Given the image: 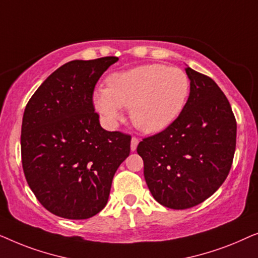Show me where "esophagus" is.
I'll return each instance as SVG.
<instances>
[{
    "label": "esophagus",
    "mask_w": 258,
    "mask_h": 258,
    "mask_svg": "<svg viewBox=\"0 0 258 258\" xmlns=\"http://www.w3.org/2000/svg\"><path fill=\"white\" fill-rule=\"evenodd\" d=\"M138 144H139V139L136 137H133L132 140H131V151H136Z\"/></svg>",
    "instance_id": "34e87169"
}]
</instances>
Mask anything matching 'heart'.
<instances>
[{
    "mask_svg": "<svg viewBox=\"0 0 258 258\" xmlns=\"http://www.w3.org/2000/svg\"><path fill=\"white\" fill-rule=\"evenodd\" d=\"M188 94L186 72L164 64H148L111 75L107 89L94 93V105L110 122L120 118L121 107L131 108V119L138 130L158 133L179 117Z\"/></svg>",
    "mask_w": 258,
    "mask_h": 258,
    "instance_id": "obj_1",
    "label": "heart"
}]
</instances>
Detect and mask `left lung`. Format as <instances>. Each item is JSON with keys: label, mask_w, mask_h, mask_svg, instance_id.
<instances>
[{"label": "left lung", "mask_w": 258, "mask_h": 258, "mask_svg": "<svg viewBox=\"0 0 258 258\" xmlns=\"http://www.w3.org/2000/svg\"><path fill=\"white\" fill-rule=\"evenodd\" d=\"M190 92L168 127L137 147L148 189L160 205L187 209L207 200L227 179L236 148V119L208 76L186 68Z\"/></svg>", "instance_id": "obj_1"}]
</instances>
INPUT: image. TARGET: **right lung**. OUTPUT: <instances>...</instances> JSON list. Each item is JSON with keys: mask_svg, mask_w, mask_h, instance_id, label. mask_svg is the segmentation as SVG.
Instances as JSON below:
<instances>
[{"mask_svg": "<svg viewBox=\"0 0 258 258\" xmlns=\"http://www.w3.org/2000/svg\"><path fill=\"white\" fill-rule=\"evenodd\" d=\"M118 57L71 60L52 72L25 106L21 131L27 182L50 213L92 217L106 206L114 173L130 155L131 136L108 132L93 91Z\"/></svg>", "mask_w": 258, "mask_h": 258, "instance_id": "add662e5", "label": "right lung"}]
</instances>
